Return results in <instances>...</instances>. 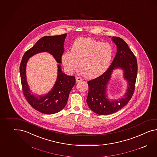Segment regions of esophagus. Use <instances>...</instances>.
<instances>
[{
	"label": "esophagus",
	"instance_id": "1",
	"mask_svg": "<svg viewBox=\"0 0 157 157\" xmlns=\"http://www.w3.org/2000/svg\"><path fill=\"white\" fill-rule=\"evenodd\" d=\"M82 80V79L80 77H77L76 78V81L77 82H80Z\"/></svg>",
	"mask_w": 157,
	"mask_h": 157
}]
</instances>
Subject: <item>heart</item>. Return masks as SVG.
Listing matches in <instances>:
<instances>
[{
	"label": "heart",
	"instance_id": "heart-1",
	"mask_svg": "<svg viewBox=\"0 0 157 157\" xmlns=\"http://www.w3.org/2000/svg\"><path fill=\"white\" fill-rule=\"evenodd\" d=\"M113 55L112 46L108 43L80 37L73 43L71 52L66 51L63 54L61 61L67 72H73L79 65L85 77L94 78L108 68Z\"/></svg>",
	"mask_w": 157,
	"mask_h": 157
}]
</instances>
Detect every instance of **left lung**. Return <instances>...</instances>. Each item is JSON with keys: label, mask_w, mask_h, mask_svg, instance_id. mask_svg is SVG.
Masks as SVG:
<instances>
[{"label": "left lung", "mask_w": 157, "mask_h": 157, "mask_svg": "<svg viewBox=\"0 0 157 157\" xmlns=\"http://www.w3.org/2000/svg\"><path fill=\"white\" fill-rule=\"evenodd\" d=\"M117 45V53L108 70L100 76L88 81V95L86 102L93 112L99 115H108L118 112L129 102L133 96L137 76V61L128 45L119 37L112 39ZM122 68L128 82L125 95L116 101L109 100L106 94L107 84L115 68Z\"/></svg>", "instance_id": "obj_1"}]
</instances>
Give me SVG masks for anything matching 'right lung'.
I'll use <instances>...</instances> for the list:
<instances>
[{
  "label": "right lung",
  "instance_id": "add662e5",
  "mask_svg": "<svg viewBox=\"0 0 157 157\" xmlns=\"http://www.w3.org/2000/svg\"><path fill=\"white\" fill-rule=\"evenodd\" d=\"M66 36L67 33L41 37L31 48L25 52L20 63V78L24 97L33 108L42 113L52 114L64 108L69 93L75 84V77L63 72L61 65L59 64L56 81L52 90L45 95L36 96L32 94L27 82L26 65L31 57L43 52L49 53L57 63L61 64V56L64 52V44Z\"/></svg>",
  "mask_w": 157,
  "mask_h": 157
}]
</instances>
